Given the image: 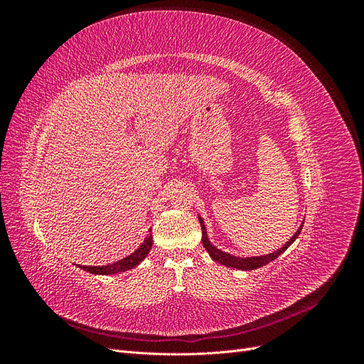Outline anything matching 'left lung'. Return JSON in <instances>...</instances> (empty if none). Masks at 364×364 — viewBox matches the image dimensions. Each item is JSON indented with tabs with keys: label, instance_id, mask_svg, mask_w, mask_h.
I'll return each instance as SVG.
<instances>
[{
	"label": "left lung",
	"instance_id": "obj_1",
	"mask_svg": "<svg viewBox=\"0 0 364 364\" xmlns=\"http://www.w3.org/2000/svg\"><path fill=\"white\" fill-rule=\"evenodd\" d=\"M199 222H200V226H202V243H203V247L206 249V252L209 253V257H211L214 261L223 264V266H228V267H234V269H240V270H255V269H259L262 266H266V264H269L270 261L277 259L282 252H285L289 249V246H291L293 241L299 237L301 230H302V226H299V229L296 230V234L285 243L281 249H278L277 252L273 253H269V255H262V257H250V258H238V257H234L230 255V253H226V252H222L220 249L214 247L211 245V241L208 240V235H206V228H205V223L202 217H199Z\"/></svg>",
	"mask_w": 364,
	"mask_h": 364
}]
</instances>
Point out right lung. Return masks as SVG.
I'll return each mask as SVG.
<instances>
[{"label": "right lung", "instance_id": "right-lung-1", "mask_svg": "<svg viewBox=\"0 0 364 364\" xmlns=\"http://www.w3.org/2000/svg\"><path fill=\"white\" fill-rule=\"evenodd\" d=\"M151 245H153V237L149 235L144 240V243H142L134 253H130L129 257L119 259L114 264H107V266H80V264H77V266L86 272L94 273V274H114V273H119V272H126V270L136 267L138 264L149 255Z\"/></svg>", "mask_w": 364, "mask_h": 364}]
</instances>
